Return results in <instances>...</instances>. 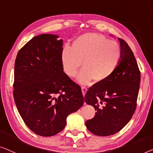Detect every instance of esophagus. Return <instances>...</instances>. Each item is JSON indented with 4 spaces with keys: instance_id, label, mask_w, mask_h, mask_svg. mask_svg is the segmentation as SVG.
<instances>
[{
    "instance_id": "esophagus-1",
    "label": "esophagus",
    "mask_w": 153,
    "mask_h": 153,
    "mask_svg": "<svg viewBox=\"0 0 153 153\" xmlns=\"http://www.w3.org/2000/svg\"><path fill=\"white\" fill-rule=\"evenodd\" d=\"M81 89H82V92L83 96H85V94H86V92H87V88L86 87L82 86V87H81Z\"/></svg>"
}]
</instances>
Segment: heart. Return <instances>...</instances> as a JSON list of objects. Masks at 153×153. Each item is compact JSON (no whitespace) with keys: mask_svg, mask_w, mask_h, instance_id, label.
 I'll return each instance as SVG.
<instances>
[{"mask_svg":"<svg viewBox=\"0 0 153 153\" xmlns=\"http://www.w3.org/2000/svg\"><path fill=\"white\" fill-rule=\"evenodd\" d=\"M122 52L117 42L101 34L87 33L79 36L71 47L63 49L61 61L64 72L71 78L78 73L82 62L83 68L78 78L80 84L94 80L103 82L109 78L120 62Z\"/></svg>","mask_w":153,"mask_h":153,"instance_id":"heart-1","label":"heart"}]
</instances>
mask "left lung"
<instances>
[{
    "mask_svg": "<svg viewBox=\"0 0 153 153\" xmlns=\"http://www.w3.org/2000/svg\"><path fill=\"white\" fill-rule=\"evenodd\" d=\"M122 56L113 74L90 87L85 101L97 113L85 123L87 129L97 136H107L120 131L129 123L136 108L140 74L131 48L118 38Z\"/></svg>",
    "mask_w": 153,
    "mask_h": 153,
    "instance_id": "left-lung-1",
    "label": "left lung"
}]
</instances>
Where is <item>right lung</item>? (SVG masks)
<instances>
[{
	"instance_id": "right-lung-1",
	"label": "right lung",
	"mask_w": 153,
	"mask_h": 153,
	"mask_svg": "<svg viewBox=\"0 0 153 153\" xmlns=\"http://www.w3.org/2000/svg\"><path fill=\"white\" fill-rule=\"evenodd\" d=\"M41 34L17 53L13 95L27 127L42 136L62 131L66 118L84 103L80 87L64 72L61 56L63 40Z\"/></svg>"
}]
</instances>
